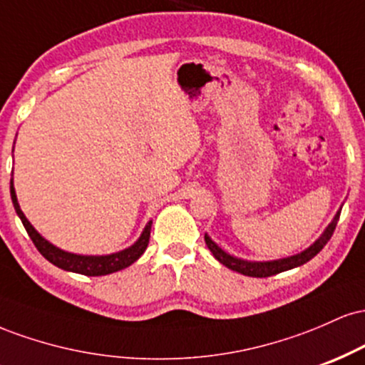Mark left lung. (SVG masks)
Instances as JSON below:
<instances>
[{
  "instance_id": "1",
  "label": "left lung",
  "mask_w": 365,
  "mask_h": 365,
  "mask_svg": "<svg viewBox=\"0 0 365 365\" xmlns=\"http://www.w3.org/2000/svg\"><path fill=\"white\" fill-rule=\"evenodd\" d=\"M338 220H340V212H336L334 220L331 221L328 228L324 230V233L317 238L314 244L305 249L304 252L292 255V257H284V259H278V261H269V262H249V261H242V259L233 257V255L226 254L223 249H220L215 242L211 240L207 235H204V240H206L207 249L211 250L212 255L220 261L223 266L228 267V269L237 271V273L244 274V276H252V278H267V276H273L278 273H283V271L293 269L297 266H302L307 261H311L314 255H317L322 250V247L329 242V238L333 237L334 228H336Z\"/></svg>"
}]
</instances>
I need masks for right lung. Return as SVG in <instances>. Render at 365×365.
Instances as JSON below:
<instances>
[{
    "label": "right lung",
    "mask_w": 365,
    "mask_h": 365,
    "mask_svg": "<svg viewBox=\"0 0 365 365\" xmlns=\"http://www.w3.org/2000/svg\"><path fill=\"white\" fill-rule=\"evenodd\" d=\"M10 183H11L10 185L11 202H14L16 215H19L20 220H22L29 237H31V240L34 242L36 249L39 250V252L43 254L49 262L54 264V266L61 267V269L72 271V273H78V274H86V276L111 274L120 269H125V267H128L130 264L135 262L137 259L145 252V249H148L149 237H150V225H153V221H149V223L145 225L144 232H142L139 240H137L132 247H128V249L121 250V252L110 254V255H77V254L65 252V250L58 249V247L49 244L48 240H44V238L36 232L34 226L29 223V220L25 217L22 209L19 206V200H16L14 182Z\"/></svg>",
    "instance_id": "obj_1"
}]
</instances>
